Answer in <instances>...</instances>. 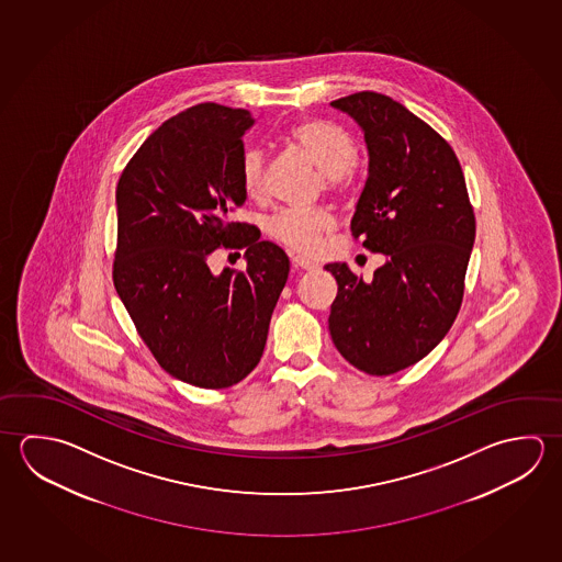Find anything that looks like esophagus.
<instances>
[{
    "mask_svg": "<svg viewBox=\"0 0 562 562\" xmlns=\"http://www.w3.org/2000/svg\"><path fill=\"white\" fill-rule=\"evenodd\" d=\"M292 262H294V267L302 268V270H314V268H317L314 260L302 257V255H295V257L292 258Z\"/></svg>",
    "mask_w": 562,
    "mask_h": 562,
    "instance_id": "esophagus-1",
    "label": "esophagus"
}]
</instances>
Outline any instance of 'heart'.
I'll list each match as a JSON object with an SVG mask.
<instances>
[{"label": "heart", "instance_id": "heart-1", "mask_svg": "<svg viewBox=\"0 0 562 562\" xmlns=\"http://www.w3.org/2000/svg\"><path fill=\"white\" fill-rule=\"evenodd\" d=\"M285 138L314 159L315 166L324 171L325 188L335 193L344 191L359 156L355 139L345 130L325 120H300L288 130ZM240 181L248 198L262 199L267 195V159L260 149H247L243 156ZM334 225L329 209H282L268 218L267 231L284 247L314 252L322 237Z\"/></svg>", "mask_w": 562, "mask_h": 562}]
</instances>
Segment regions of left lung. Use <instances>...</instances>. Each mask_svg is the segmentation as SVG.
<instances>
[{
    "mask_svg": "<svg viewBox=\"0 0 562 562\" xmlns=\"http://www.w3.org/2000/svg\"><path fill=\"white\" fill-rule=\"evenodd\" d=\"M363 128L369 178L351 235L386 255L373 280L327 265L337 280L329 334L363 373L418 363L450 331L462 307L475 217L450 144L401 102L363 90L331 102Z\"/></svg>",
    "mask_w": 562,
    "mask_h": 562,
    "instance_id": "obj_1",
    "label": "left lung"
}]
</instances>
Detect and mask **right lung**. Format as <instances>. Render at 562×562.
Returning a JSON list of instances; mask_svg holds the SVG:
<instances>
[{"label":"right lung","instance_id":"1","mask_svg":"<svg viewBox=\"0 0 562 562\" xmlns=\"http://www.w3.org/2000/svg\"><path fill=\"white\" fill-rule=\"evenodd\" d=\"M248 110L203 102L166 120L116 188L114 288L159 367L183 383L227 389L257 367L290 272L284 250L233 221ZM243 247L248 270L213 276L206 258ZM240 257V255H238Z\"/></svg>","mask_w":562,"mask_h":562}]
</instances>
